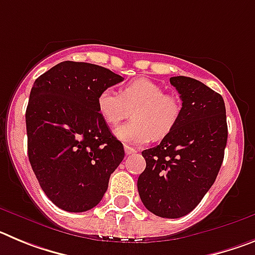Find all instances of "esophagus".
I'll return each instance as SVG.
<instances>
[{
  "instance_id": "1",
  "label": "esophagus",
  "mask_w": 255,
  "mask_h": 255,
  "mask_svg": "<svg viewBox=\"0 0 255 255\" xmlns=\"http://www.w3.org/2000/svg\"><path fill=\"white\" fill-rule=\"evenodd\" d=\"M138 152V150L135 149V148H132V147H129V145H125V153L128 155H130V154H135V153Z\"/></svg>"
}]
</instances>
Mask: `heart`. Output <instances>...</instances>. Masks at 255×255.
Listing matches in <instances>:
<instances>
[{"label": "heart", "mask_w": 255, "mask_h": 255, "mask_svg": "<svg viewBox=\"0 0 255 255\" xmlns=\"http://www.w3.org/2000/svg\"><path fill=\"white\" fill-rule=\"evenodd\" d=\"M97 107L108 125H116L129 116L131 120L117 126L115 135L124 143L143 145L167 136L177 125L182 112L179 97L164 93V89L148 79H135L117 93L106 88L97 97Z\"/></svg>", "instance_id": "1"}]
</instances>
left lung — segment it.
<instances>
[{"label":"left lung","instance_id":"1","mask_svg":"<svg viewBox=\"0 0 255 255\" xmlns=\"http://www.w3.org/2000/svg\"><path fill=\"white\" fill-rule=\"evenodd\" d=\"M182 101L177 125L157 147L141 152L147 167L138 179L145 208L163 218L190 213L213 185L227 143L222 96L199 80L173 76Z\"/></svg>","mask_w":255,"mask_h":255}]
</instances>
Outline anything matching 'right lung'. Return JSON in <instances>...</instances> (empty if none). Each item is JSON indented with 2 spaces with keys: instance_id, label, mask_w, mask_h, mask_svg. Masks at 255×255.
<instances>
[{
  "instance_id": "add662e5",
  "label": "right lung",
  "mask_w": 255,
  "mask_h": 255,
  "mask_svg": "<svg viewBox=\"0 0 255 255\" xmlns=\"http://www.w3.org/2000/svg\"><path fill=\"white\" fill-rule=\"evenodd\" d=\"M123 80L98 65L64 61L34 82L25 114L28 157L40 188L58 208L96 207L125 157L97 107L98 94Z\"/></svg>"
}]
</instances>
